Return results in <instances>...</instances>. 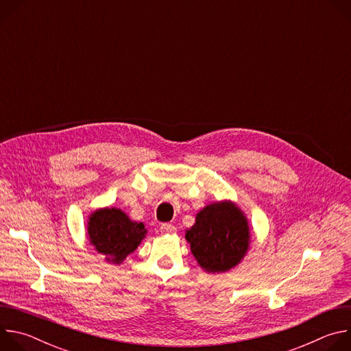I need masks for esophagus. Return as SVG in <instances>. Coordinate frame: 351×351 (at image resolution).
<instances>
[{"instance_id":"1","label":"esophagus","mask_w":351,"mask_h":351,"mask_svg":"<svg viewBox=\"0 0 351 351\" xmlns=\"http://www.w3.org/2000/svg\"><path fill=\"white\" fill-rule=\"evenodd\" d=\"M160 229L162 233H175L176 232V228L172 223H162Z\"/></svg>"}]
</instances>
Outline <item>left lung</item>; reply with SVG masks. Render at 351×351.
<instances>
[{
  "label": "left lung",
  "mask_w": 351,
  "mask_h": 351,
  "mask_svg": "<svg viewBox=\"0 0 351 351\" xmlns=\"http://www.w3.org/2000/svg\"><path fill=\"white\" fill-rule=\"evenodd\" d=\"M184 237L197 263L213 274L236 267L250 244L247 219L230 202L214 203L203 208Z\"/></svg>",
  "instance_id": "8db88e82"
}]
</instances>
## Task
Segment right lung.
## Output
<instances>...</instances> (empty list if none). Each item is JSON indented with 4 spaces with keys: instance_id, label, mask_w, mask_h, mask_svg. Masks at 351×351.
<instances>
[{
    "instance_id": "1",
    "label": "right lung",
    "mask_w": 351,
    "mask_h": 351,
    "mask_svg": "<svg viewBox=\"0 0 351 351\" xmlns=\"http://www.w3.org/2000/svg\"><path fill=\"white\" fill-rule=\"evenodd\" d=\"M87 230L97 252L114 264H121L133 253L147 233L141 222L130 221L119 208H104L91 214Z\"/></svg>"
}]
</instances>
